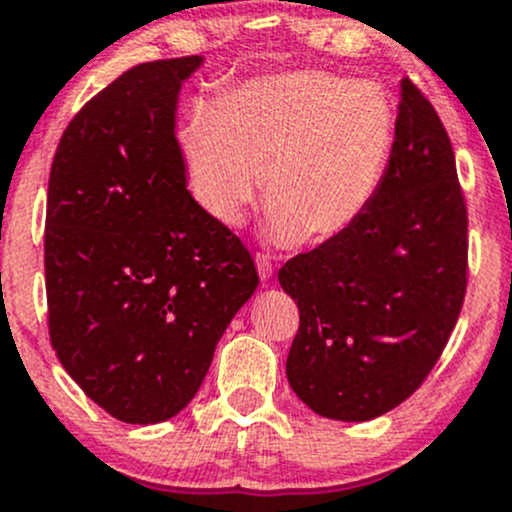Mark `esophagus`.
I'll return each instance as SVG.
<instances>
[{
	"instance_id": "esophagus-1",
	"label": "esophagus",
	"mask_w": 512,
	"mask_h": 512,
	"mask_svg": "<svg viewBox=\"0 0 512 512\" xmlns=\"http://www.w3.org/2000/svg\"><path fill=\"white\" fill-rule=\"evenodd\" d=\"M255 262H257V272H260V279H262V281H269V279H272L274 267H272V260H269L267 252H257Z\"/></svg>"
}]
</instances>
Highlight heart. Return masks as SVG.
<instances>
[{
	"instance_id": "1",
	"label": "heart",
	"mask_w": 512,
	"mask_h": 512,
	"mask_svg": "<svg viewBox=\"0 0 512 512\" xmlns=\"http://www.w3.org/2000/svg\"><path fill=\"white\" fill-rule=\"evenodd\" d=\"M395 137V108L375 81L332 72L252 79L223 110L192 117L185 151L192 190L214 221L240 226L262 192L281 238L327 240L378 190Z\"/></svg>"
}]
</instances>
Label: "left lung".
<instances>
[{
  "label": "left lung",
  "instance_id": "8db88e82",
  "mask_svg": "<svg viewBox=\"0 0 512 512\" xmlns=\"http://www.w3.org/2000/svg\"><path fill=\"white\" fill-rule=\"evenodd\" d=\"M467 199L431 101L402 79L390 158L361 216L279 269L301 313L286 375L315 414L368 421L414 395L467 293Z\"/></svg>",
  "mask_w": 512,
  "mask_h": 512
}]
</instances>
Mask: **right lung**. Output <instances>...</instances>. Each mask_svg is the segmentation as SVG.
<instances>
[{"label": "right lung", "instance_id": "add662e5", "mask_svg": "<svg viewBox=\"0 0 512 512\" xmlns=\"http://www.w3.org/2000/svg\"><path fill=\"white\" fill-rule=\"evenodd\" d=\"M199 62L122 72L72 117L52 158L50 344L86 397L125 424L187 407L260 284L243 240L187 190L175 103Z\"/></svg>", "mask_w": 512, "mask_h": 512}]
</instances>
